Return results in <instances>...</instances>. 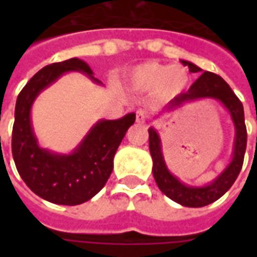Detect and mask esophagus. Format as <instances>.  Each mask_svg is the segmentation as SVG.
Returning a JSON list of instances; mask_svg holds the SVG:
<instances>
[{"label":"esophagus","mask_w":257,"mask_h":257,"mask_svg":"<svg viewBox=\"0 0 257 257\" xmlns=\"http://www.w3.org/2000/svg\"><path fill=\"white\" fill-rule=\"evenodd\" d=\"M147 120H148V114H147V112H144V110H137V113H136V121H137V122H140V124H144Z\"/></svg>","instance_id":"esophagus-1"}]
</instances>
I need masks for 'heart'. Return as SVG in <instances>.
<instances>
[{
  "instance_id": "b5f03b06",
  "label": "heart",
  "mask_w": 257,
  "mask_h": 257,
  "mask_svg": "<svg viewBox=\"0 0 257 257\" xmlns=\"http://www.w3.org/2000/svg\"><path fill=\"white\" fill-rule=\"evenodd\" d=\"M128 85L137 92L156 90L163 100L180 96L189 84V73L184 66H169L159 62H144L128 74Z\"/></svg>"
}]
</instances>
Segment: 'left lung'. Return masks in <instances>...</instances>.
<instances>
[{"label": "left lung", "instance_id": "1", "mask_svg": "<svg viewBox=\"0 0 257 257\" xmlns=\"http://www.w3.org/2000/svg\"><path fill=\"white\" fill-rule=\"evenodd\" d=\"M181 62L183 65L189 68V72L192 73L201 72L199 66H196L192 62L184 61V60H181ZM208 97L221 101V104L228 109L232 121L235 124V145H233L231 163L211 184L204 185V187H191V185L181 183L177 177L172 175L167 168L164 157H163L160 137L155 129H148L149 151H151V156L153 160V177L156 180L160 191L165 196H168L169 199L181 204L184 207H205L208 204L220 199L233 185L243 167L244 153L247 148V128H245V121H244L243 104L220 76L211 72H204L192 84L188 92L181 93L180 96L175 97L169 102L167 110L180 108L181 105L187 102L199 100V98H208Z\"/></svg>", "mask_w": 257, "mask_h": 257}]
</instances>
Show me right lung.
<instances>
[{
  "instance_id": "1",
  "label": "right lung",
  "mask_w": 257,
  "mask_h": 257,
  "mask_svg": "<svg viewBox=\"0 0 257 257\" xmlns=\"http://www.w3.org/2000/svg\"><path fill=\"white\" fill-rule=\"evenodd\" d=\"M70 70L85 73L97 84L92 69L78 58L42 68L20 92L14 110L12 153L21 179L37 196L50 203L78 205L102 189L113 169V157L128 128L136 120L128 113L118 120H101L70 155H58L38 147L30 109L36 97Z\"/></svg>"
}]
</instances>
